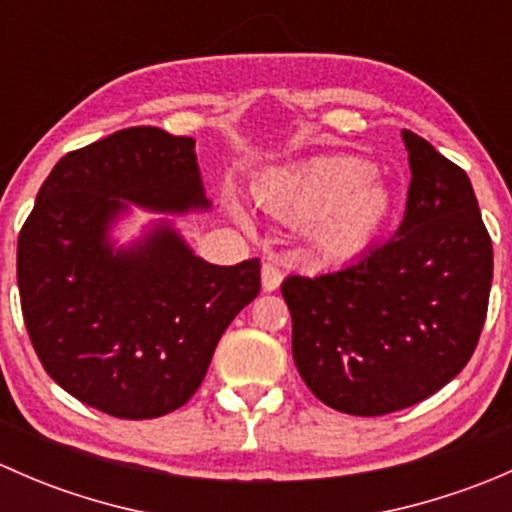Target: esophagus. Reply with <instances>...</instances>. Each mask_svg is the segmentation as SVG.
I'll return each mask as SVG.
<instances>
[{
    "label": "esophagus",
    "mask_w": 512,
    "mask_h": 512,
    "mask_svg": "<svg viewBox=\"0 0 512 512\" xmlns=\"http://www.w3.org/2000/svg\"><path fill=\"white\" fill-rule=\"evenodd\" d=\"M282 282V270L277 265H272V262H265L262 265V289L265 292H275L277 287H280Z\"/></svg>",
    "instance_id": "esophagus-1"
}]
</instances>
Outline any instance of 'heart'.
Here are the masks:
<instances>
[{
  "label": "heart",
  "instance_id": "b5f03b06",
  "mask_svg": "<svg viewBox=\"0 0 512 512\" xmlns=\"http://www.w3.org/2000/svg\"><path fill=\"white\" fill-rule=\"evenodd\" d=\"M255 195L280 220L307 227L309 240L327 257H352L369 247L394 205L374 168L354 156L312 158L270 170L255 183ZM235 213L245 218L240 210Z\"/></svg>",
  "mask_w": 512,
  "mask_h": 512
}]
</instances>
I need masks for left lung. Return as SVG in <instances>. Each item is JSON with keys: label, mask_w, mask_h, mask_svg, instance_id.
I'll return each mask as SVG.
<instances>
[{"label": "left lung", "mask_w": 512, "mask_h": 512, "mask_svg": "<svg viewBox=\"0 0 512 512\" xmlns=\"http://www.w3.org/2000/svg\"><path fill=\"white\" fill-rule=\"evenodd\" d=\"M404 223L352 265L282 282L292 356L322 404L384 416L436 394L468 364L488 312L493 242L466 170L404 131Z\"/></svg>", "instance_id": "obj_1"}]
</instances>
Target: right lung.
<instances>
[{"mask_svg": "<svg viewBox=\"0 0 512 512\" xmlns=\"http://www.w3.org/2000/svg\"><path fill=\"white\" fill-rule=\"evenodd\" d=\"M128 203L210 208L193 138L136 126L66 153L19 232L17 282L46 374L81 404L141 421L198 391L227 324L260 294V260L210 265L170 223L116 250L108 227Z\"/></svg>", "mask_w": 512, "mask_h": 512, "instance_id": "1", "label": "right lung"}]
</instances>
